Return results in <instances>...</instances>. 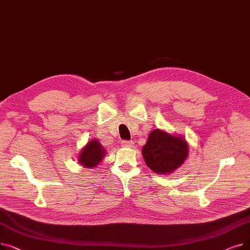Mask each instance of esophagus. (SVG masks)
I'll use <instances>...</instances> for the list:
<instances>
[{"mask_svg":"<svg viewBox=\"0 0 250 250\" xmlns=\"http://www.w3.org/2000/svg\"><path fill=\"white\" fill-rule=\"evenodd\" d=\"M122 146L126 148H132L134 146L133 141H122Z\"/></svg>","mask_w":250,"mask_h":250,"instance_id":"1","label":"esophagus"}]
</instances>
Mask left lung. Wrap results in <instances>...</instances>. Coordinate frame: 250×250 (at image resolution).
Segmentation results:
<instances>
[{
	"instance_id": "obj_1",
	"label": "left lung",
	"mask_w": 250,
	"mask_h": 250,
	"mask_svg": "<svg viewBox=\"0 0 250 250\" xmlns=\"http://www.w3.org/2000/svg\"><path fill=\"white\" fill-rule=\"evenodd\" d=\"M142 154L147 166L155 173L170 174L186 161L188 145L182 137L157 128L150 133Z\"/></svg>"
}]
</instances>
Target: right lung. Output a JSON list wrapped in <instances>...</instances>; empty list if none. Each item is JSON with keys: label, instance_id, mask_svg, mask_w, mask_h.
I'll use <instances>...</instances> for the list:
<instances>
[{"label": "right lung", "instance_id": "1", "mask_svg": "<svg viewBox=\"0 0 250 250\" xmlns=\"http://www.w3.org/2000/svg\"><path fill=\"white\" fill-rule=\"evenodd\" d=\"M106 151L101 146L98 140H91L78 156V162L86 168H94L102 159Z\"/></svg>", "mask_w": 250, "mask_h": 250}]
</instances>
